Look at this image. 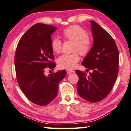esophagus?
Segmentation results:
<instances>
[{"label": "esophagus", "instance_id": "esophagus-1", "mask_svg": "<svg viewBox=\"0 0 131 131\" xmlns=\"http://www.w3.org/2000/svg\"><path fill=\"white\" fill-rule=\"evenodd\" d=\"M74 72L73 71H72V70H67V74H70L72 73H73Z\"/></svg>", "mask_w": 131, "mask_h": 131}]
</instances>
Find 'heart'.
I'll return each mask as SVG.
<instances>
[{"label": "heart", "mask_w": 131, "mask_h": 131, "mask_svg": "<svg viewBox=\"0 0 131 131\" xmlns=\"http://www.w3.org/2000/svg\"><path fill=\"white\" fill-rule=\"evenodd\" d=\"M62 35L66 40L73 42V51L71 54H64L58 59V64L61 69L72 70L79 61V54L82 56L88 55L91 48V41L87 32L78 25H72L64 29ZM52 50L57 53L62 51V41L57 38H53L51 42Z\"/></svg>", "instance_id": "b5f03b06"}]
</instances>
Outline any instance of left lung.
<instances>
[{
  "instance_id": "obj_1",
  "label": "left lung",
  "mask_w": 131,
  "mask_h": 131,
  "mask_svg": "<svg viewBox=\"0 0 131 131\" xmlns=\"http://www.w3.org/2000/svg\"><path fill=\"white\" fill-rule=\"evenodd\" d=\"M93 45L82 65L92 70L86 73L76 70L79 77L78 94L90 102H97L109 94L117 78L119 53L114 40L96 21H90Z\"/></svg>"
}]
</instances>
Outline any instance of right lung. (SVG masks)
<instances>
[{"label": "right lung", "instance_id": "add662e5", "mask_svg": "<svg viewBox=\"0 0 131 131\" xmlns=\"http://www.w3.org/2000/svg\"><path fill=\"white\" fill-rule=\"evenodd\" d=\"M57 28L37 23L18 42L14 58L17 81L22 92L35 104L45 106L57 97L58 84L67 74L65 70L46 76V68L56 64L51 47V35Z\"/></svg>", "mask_w": 131, "mask_h": 131}]
</instances>
